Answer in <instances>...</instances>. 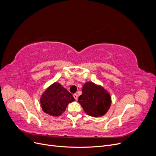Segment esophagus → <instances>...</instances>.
Masks as SVG:
<instances>
[{"label": "esophagus", "instance_id": "1", "mask_svg": "<svg viewBox=\"0 0 156 156\" xmlns=\"http://www.w3.org/2000/svg\"><path fill=\"white\" fill-rule=\"evenodd\" d=\"M73 97H74V98H75L76 99V100H77V99H78V95L77 94H73Z\"/></svg>", "mask_w": 156, "mask_h": 156}]
</instances>
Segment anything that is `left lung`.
<instances>
[{
    "label": "left lung",
    "mask_w": 156,
    "mask_h": 156,
    "mask_svg": "<svg viewBox=\"0 0 156 156\" xmlns=\"http://www.w3.org/2000/svg\"><path fill=\"white\" fill-rule=\"evenodd\" d=\"M78 101L87 115L100 117L109 109L111 98L103 87L89 82L83 86V94L79 97Z\"/></svg>",
    "instance_id": "1"
}]
</instances>
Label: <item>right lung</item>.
<instances>
[{
	"instance_id": "obj_1",
	"label": "right lung",
	"mask_w": 156,
	"mask_h": 156,
	"mask_svg": "<svg viewBox=\"0 0 156 156\" xmlns=\"http://www.w3.org/2000/svg\"><path fill=\"white\" fill-rule=\"evenodd\" d=\"M75 101L72 94L60 84L55 83L42 95L41 105L44 112L53 116L60 115L69 103Z\"/></svg>"
}]
</instances>
